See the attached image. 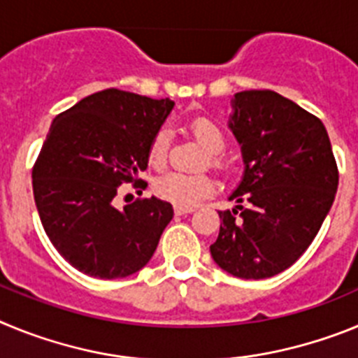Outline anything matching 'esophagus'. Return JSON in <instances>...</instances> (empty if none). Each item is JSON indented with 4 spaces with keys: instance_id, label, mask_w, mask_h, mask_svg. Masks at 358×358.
Instances as JSON below:
<instances>
[{
    "instance_id": "esophagus-1",
    "label": "esophagus",
    "mask_w": 358,
    "mask_h": 358,
    "mask_svg": "<svg viewBox=\"0 0 358 358\" xmlns=\"http://www.w3.org/2000/svg\"><path fill=\"white\" fill-rule=\"evenodd\" d=\"M195 211V208H185V206H176V215H186Z\"/></svg>"
}]
</instances>
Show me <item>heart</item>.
<instances>
[{"mask_svg": "<svg viewBox=\"0 0 358 358\" xmlns=\"http://www.w3.org/2000/svg\"><path fill=\"white\" fill-rule=\"evenodd\" d=\"M189 132L195 140L208 152V163L217 170L224 169V159L218 154L226 147V136L222 129L210 118H197L189 123ZM169 132L159 131L150 141L148 147V163L154 169H163L169 157ZM215 182L206 173L186 176L179 172H169L157 177L154 182V192L159 199L169 201L176 206L194 208L202 199L213 194Z\"/></svg>", "mask_w": 358, "mask_h": 358, "instance_id": "b5f03b06", "label": "heart"}]
</instances>
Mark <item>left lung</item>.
Masks as SVG:
<instances>
[{
	"label": "left lung",
	"instance_id": "1",
	"mask_svg": "<svg viewBox=\"0 0 358 358\" xmlns=\"http://www.w3.org/2000/svg\"><path fill=\"white\" fill-rule=\"evenodd\" d=\"M229 127L242 145L245 172L218 211L215 264L242 280L289 268L321 229L339 185L330 138L317 116L274 91H242Z\"/></svg>",
	"mask_w": 358,
	"mask_h": 358
}]
</instances>
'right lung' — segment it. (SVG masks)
I'll return each mask as SVG.
<instances>
[{
	"label": "right lung",
	"instance_id": "add662e5",
	"mask_svg": "<svg viewBox=\"0 0 358 358\" xmlns=\"http://www.w3.org/2000/svg\"><path fill=\"white\" fill-rule=\"evenodd\" d=\"M172 107L110 87L53 120L31 169L34 199L53 248L80 273L127 278L156 251L172 204L143 197L120 210L116 199L125 182L145 189L148 147Z\"/></svg>",
	"mask_w": 358,
	"mask_h": 358
}]
</instances>
